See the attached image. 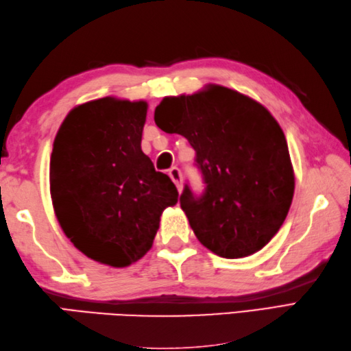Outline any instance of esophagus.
<instances>
[{
    "label": "esophagus",
    "instance_id": "1",
    "mask_svg": "<svg viewBox=\"0 0 351 351\" xmlns=\"http://www.w3.org/2000/svg\"><path fill=\"white\" fill-rule=\"evenodd\" d=\"M169 176H170V180L175 182L178 191L181 193L182 191V175H181V170L178 169V167H171L169 170Z\"/></svg>",
    "mask_w": 351,
    "mask_h": 351
}]
</instances>
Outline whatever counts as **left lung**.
I'll use <instances>...</instances> for the list:
<instances>
[{"instance_id":"left-lung-1","label":"left lung","mask_w":351,"mask_h":351,"mask_svg":"<svg viewBox=\"0 0 351 351\" xmlns=\"http://www.w3.org/2000/svg\"><path fill=\"white\" fill-rule=\"evenodd\" d=\"M154 119L196 151L206 187L196 197L185 185L180 202L197 240L228 259L263 249L285 221L295 185L285 134L270 111L247 95L208 84L166 96Z\"/></svg>"}]
</instances>
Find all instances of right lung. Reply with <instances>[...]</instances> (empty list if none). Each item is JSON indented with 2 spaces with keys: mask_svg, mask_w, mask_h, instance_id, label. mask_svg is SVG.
I'll list each match as a JSON object with an SVG mask.
<instances>
[{
  "mask_svg": "<svg viewBox=\"0 0 351 351\" xmlns=\"http://www.w3.org/2000/svg\"><path fill=\"white\" fill-rule=\"evenodd\" d=\"M147 102L113 96L72 108L49 162L52 206L87 258L122 268L152 247L160 217L178 202L167 175L141 151Z\"/></svg>",
  "mask_w": 351,
  "mask_h": 351,
  "instance_id": "1",
  "label": "right lung"
}]
</instances>
